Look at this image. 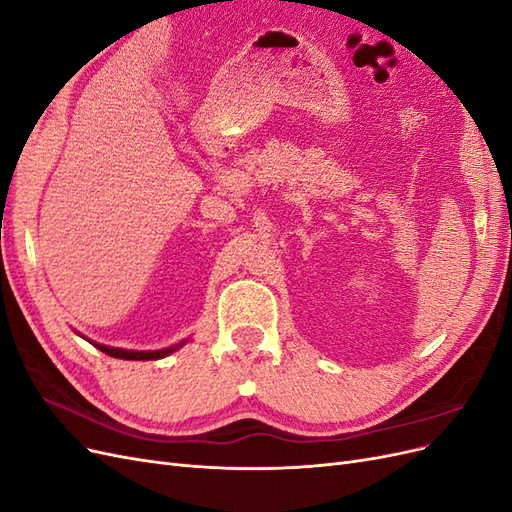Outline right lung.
<instances>
[{
    "label": "right lung",
    "instance_id": "add662e5",
    "mask_svg": "<svg viewBox=\"0 0 512 512\" xmlns=\"http://www.w3.org/2000/svg\"><path fill=\"white\" fill-rule=\"evenodd\" d=\"M87 342H89L91 346H96L98 350H102L104 354L115 356V359H126V361H158V359H164V356L173 354L175 350H179L181 346L188 344L190 339H183V342H179V344H175V346L162 348V350H126V348H113V346H104V344H98V342H91V339H87Z\"/></svg>",
    "mask_w": 512,
    "mask_h": 512
}]
</instances>
